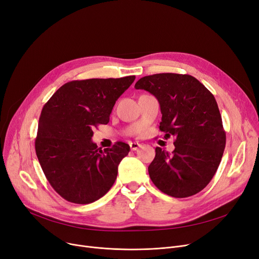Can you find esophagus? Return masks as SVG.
<instances>
[{
    "label": "esophagus",
    "instance_id": "1",
    "mask_svg": "<svg viewBox=\"0 0 259 259\" xmlns=\"http://www.w3.org/2000/svg\"><path fill=\"white\" fill-rule=\"evenodd\" d=\"M129 145H130V148H131V150H133V151L138 150V148H139L140 146H141L139 143H130Z\"/></svg>",
    "mask_w": 259,
    "mask_h": 259
}]
</instances>
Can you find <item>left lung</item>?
Instances as JSON below:
<instances>
[{"label": "left lung", "mask_w": 259, "mask_h": 259, "mask_svg": "<svg viewBox=\"0 0 259 259\" xmlns=\"http://www.w3.org/2000/svg\"><path fill=\"white\" fill-rule=\"evenodd\" d=\"M160 104V130L175 138V150L155 148L148 167L153 184L164 194L186 198L201 192L216 174L226 147V132L215 97L195 77L162 73L134 85Z\"/></svg>", "instance_id": "1"}]
</instances>
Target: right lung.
Here are the masks:
<instances>
[{
    "instance_id": "obj_1",
    "label": "right lung",
    "mask_w": 259,
    "mask_h": 259,
    "mask_svg": "<svg viewBox=\"0 0 259 259\" xmlns=\"http://www.w3.org/2000/svg\"><path fill=\"white\" fill-rule=\"evenodd\" d=\"M134 79L136 76L70 81L44 105L36 153L48 181L66 201L92 203L114 184L130 147L117 142L102 150L92 142L93 129L109 122L116 100Z\"/></svg>"
}]
</instances>
